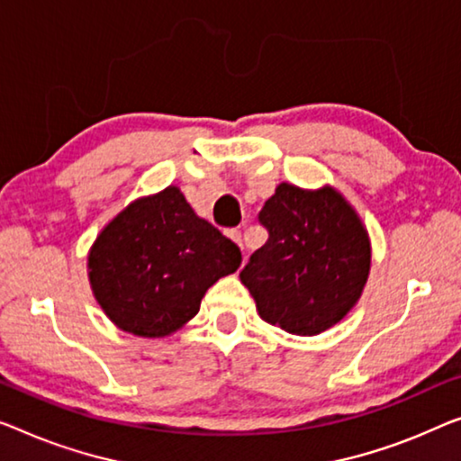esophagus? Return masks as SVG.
<instances>
[{"label": "esophagus", "instance_id": "obj_1", "mask_svg": "<svg viewBox=\"0 0 461 461\" xmlns=\"http://www.w3.org/2000/svg\"><path fill=\"white\" fill-rule=\"evenodd\" d=\"M228 236L233 240V242H236L238 246H240V249H242L244 250V242H242V233H240L238 230H230L228 231Z\"/></svg>", "mask_w": 461, "mask_h": 461}]
</instances>
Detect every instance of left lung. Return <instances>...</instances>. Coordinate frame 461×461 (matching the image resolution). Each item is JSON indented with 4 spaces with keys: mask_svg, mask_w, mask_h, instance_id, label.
<instances>
[{
    "mask_svg": "<svg viewBox=\"0 0 461 461\" xmlns=\"http://www.w3.org/2000/svg\"><path fill=\"white\" fill-rule=\"evenodd\" d=\"M269 231L240 279L260 319L294 335H319L352 311L370 271L360 217L338 190L279 184L258 212Z\"/></svg>",
    "mask_w": 461,
    "mask_h": 461,
    "instance_id": "left-lung-1",
    "label": "left lung"
}]
</instances>
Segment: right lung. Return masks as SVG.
<instances>
[{"label": "right lung", "mask_w": 461, "mask_h": 461, "mask_svg": "<svg viewBox=\"0 0 461 461\" xmlns=\"http://www.w3.org/2000/svg\"><path fill=\"white\" fill-rule=\"evenodd\" d=\"M242 252L167 186L130 203L95 240L88 279L103 312L139 338H165L201 308L209 287L236 273Z\"/></svg>", "instance_id": "add662e5"}]
</instances>
